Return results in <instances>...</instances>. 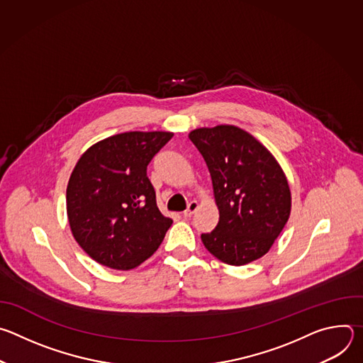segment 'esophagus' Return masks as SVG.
Wrapping results in <instances>:
<instances>
[{
  "label": "esophagus",
  "instance_id": "34e87169",
  "mask_svg": "<svg viewBox=\"0 0 363 363\" xmlns=\"http://www.w3.org/2000/svg\"><path fill=\"white\" fill-rule=\"evenodd\" d=\"M196 208H198V202H196V201H191V202L188 203V208L182 213V216L188 218V217H191V216L196 211Z\"/></svg>",
  "mask_w": 363,
  "mask_h": 363
}]
</instances>
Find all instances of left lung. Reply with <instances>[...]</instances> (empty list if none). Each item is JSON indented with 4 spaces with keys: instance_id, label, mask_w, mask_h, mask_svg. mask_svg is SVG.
I'll use <instances>...</instances> for the list:
<instances>
[{
    "instance_id": "obj_1",
    "label": "left lung",
    "mask_w": 363,
    "mask_h": 363,
    "mask_svg": "<svg viewBox=\"0 0 363 363\" xmlns=\"http://www.w3.org/2000/svg\"><path fill=\"white\" fill-rule=\"evenodd\" d=\"M189 139L208 167L220 211L217 227L201 234L205 248L230 266L263 257L290 217L281 167L264 145L233 125L199 128Z\"/></svg>"
}]
</instances>
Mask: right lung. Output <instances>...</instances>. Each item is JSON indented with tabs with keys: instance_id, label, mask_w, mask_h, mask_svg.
I'll list each match as a JSON object with an SVG mask.
<instances>
[{
	"instance_id": "add662e5",
	"label": "right lung",
	"mask_w": 363,
	"mask_h": 363,
	"mask_svg": "<svg viewBox=\"0 0 363 363\" xmlns=\"http://www.w3.org/2000/svg\"><path fill=\"white\" fill-rule=\"evenodd\" d=\"M171 132H125L90 146L66 194L74 240L101 266L130 270L158 250L172 220L164 217L146 175Z\"/></svg>"
}]
</instances>
